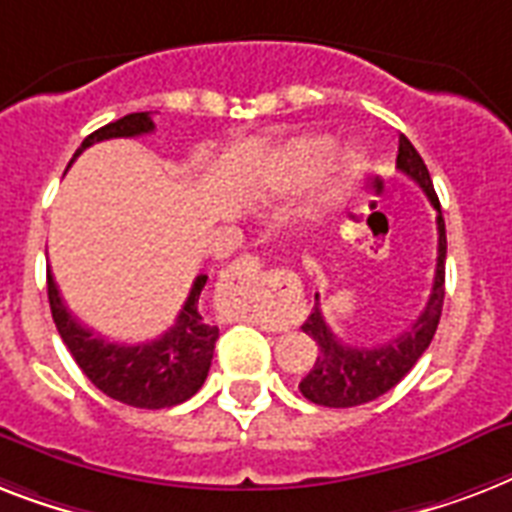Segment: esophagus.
<instances>
[{"label": "esophagus", "mask_w": 512, "mask_h": 512, "mask_svg": "<svg viewBox=\"0 0 512 512\" xmlns=\"http://www.w3.org/2000/svg\"><path fill=\"white\" fill-rule=\"evenodd\" d=\"M227 280H230L232 290L240 296V304L251 317L261 320L259 304H256V293L261 288V280H264V267H261L259 259L253 256H245V259L235 261L227 272Z\"/></svg>", "instance_id": "34e87169"}]
</instances>
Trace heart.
<instances>
[{
	"label": "heart",
	"instance_id": "1",
	"mask_svg": "<svg viewBox=\"0 0 512 512\" xmlns=\"http://www.w3.org/2000/svg\"><path fill=\"white\" fill-rule=\"evenodd\" d=\"M327 147H330V142L325 137H301V140L290 142L280 155L282 171L293 182H304L322 163ZM359 169H362V158L354 150H346L335 161H330V171H327L325 185H322V206L341 203L346 198V192L351 190V185L357 182Z\"/></svg>",
	"mask_w": 512,
	"mask_h": 512
}]
</instances>
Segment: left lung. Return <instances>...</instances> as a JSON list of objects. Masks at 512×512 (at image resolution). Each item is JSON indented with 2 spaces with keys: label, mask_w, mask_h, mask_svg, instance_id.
Returning a JSON list of instances; mask_svg holds the SVG:
<instances>
[{
  "label": "left lung",
  "mask_w": 512,
  "mask_h": 512,
  "mask_svg": "<svg viewBox=\"0 0 512 512\" xmlns=\"http://www.w3.org/2000/svg\"><path fill=\"white\" fill-rule=\"evenodd\" d=\"M396 169L415 179L423 192L436 208V230H439V256H436V275L428 304L420 317L407 327L402 335L378 346H349L330 330L320 312V304H314L309 320L301 325L309 338L317 343V359L298 388L301 394L314 404L322 407H357L378 399L399 383L407 372L415 367L425 349L431 346L433 333L439 327L441 306H444V264H447V230H444V216L436 192H433L431 174L425 169L423 158L407 137H399V155H396ZM320 301V296H314Z\"/></svg>",
  "instance_id": "left-lung-1"
}]
</instances>
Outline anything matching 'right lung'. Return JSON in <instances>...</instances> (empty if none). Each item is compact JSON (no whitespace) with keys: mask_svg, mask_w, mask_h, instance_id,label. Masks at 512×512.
Returning a JSON list of instances; mask_svg holds the SVG:
<instances>
[{"mask_svg":"<svg viewBox=\"0 0 512 512\" xmlns=\"http://www.w3.org/2000/svg\"><path fill=\"white\" fill-rule=\"evenodd\" d=\"M153 129L155 124L150 113H129L89 134L73 158H79L94 142L113 140V137H140ZM206 280V275L195 277L177 322L161 338L147 343H110L94 335L65 306L49 269L47 296L57 333L81 372L102 394L140 410H163L198 394L214 359L219 327L200 314V293L206 288Z\"/></svg>","mask_w":512,"mask_h":512,"instance_id":"obj_1","label":"right lung"}]
</instances>
